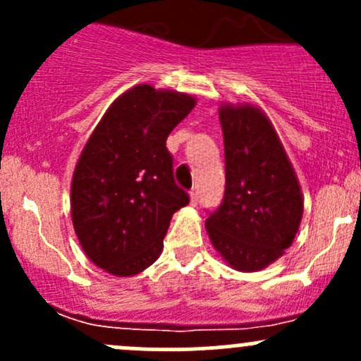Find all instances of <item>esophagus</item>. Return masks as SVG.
Masks as SVG:
<instances>
[{"label":"esophagus","mask_w":361,"mask_h":361,"mask_svg":"<svg viewBox=\"0 0 361 361\" xmlns=\"http://www.w3.org/2000/svg\"><path fill=\"white\" fill-rule=\"evenodd\" d=\"M197 202H199V194H197V190H192L190 192V204L192 206H197Z\"/></svg>","instance_id":"34e87169"}]
</instances>
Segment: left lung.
I'll use <instances>...</instances> for the list:
<instances>
[{
  "label": "left lung",
  "instance_id": "8db88e82",
  "mask_svg": "<svg viewBox=\"0 0 361 361\" xmlns=\"http://www.w3.org/2000/svg\"><path fill=\"white\" fill-rule=\"evenodd\" d=\"M225 195L206 220L211 245L235 271L257 272L292 246L304 197L269 116L255 104H221Z\"/></svg>",
  "mask_w": 361,
  "mask_h": 361
}]
</instances>
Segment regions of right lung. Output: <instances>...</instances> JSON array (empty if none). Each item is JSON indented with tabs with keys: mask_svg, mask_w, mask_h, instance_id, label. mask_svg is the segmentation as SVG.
Instances as JSON below:
<instances>
[{
	"mask_svg": "<svg viewBox=\"0 0 361 361\" xmlns=\"http://www.w3.org/2000/svg\"><path fill=\"white\" fill-rule=\"evenodd\" d=\"M195 97L147 83L116 97L90 134L71 181V218L87 257L118 278L160 257L173 214L188 204L174 183L171 130Z\"/></svg>",
	"mask_w": 361,
	"mask_h": 361,
	"instance_id": "add662e5",
	"label": "right lung"
}]
</instances>
